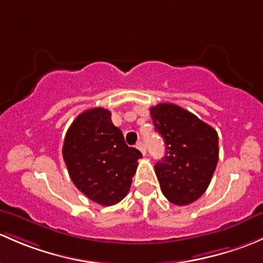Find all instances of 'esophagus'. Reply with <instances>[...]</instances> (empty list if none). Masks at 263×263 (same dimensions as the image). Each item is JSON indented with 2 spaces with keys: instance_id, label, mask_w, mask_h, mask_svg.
Returning <instances> with one entry per match:
<instances>
[{
  "instance_id": "esophagus-1",
  "label": "esophagus",
  "mask_w": 263,
  "mask_h": 263,
  "mask_svg": "<svg viewBox=\"0 0 263 263\" xmlns=\"http://www.w3.org/2000/svg\"><path fill=\"white\" fill-rule=\"evenodd\" d=\"M137 148L140 152H142L143 156H145V154H147V149H145V145H144V143H143V142H138L137 143Z\"/></svg>"
}]
</instances>
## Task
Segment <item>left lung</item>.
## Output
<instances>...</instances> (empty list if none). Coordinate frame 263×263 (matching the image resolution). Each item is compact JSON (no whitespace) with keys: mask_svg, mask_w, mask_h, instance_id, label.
Here are the masks:
<instances>
[{"mask_svg":"<svg viewBox=\"0 0 263 263\" xmlns=\"http://www.w3.org/2000/svg\"><path fill=\"white\" fill-rule=\"evenodd\" d=\"M166 156L154 166L162 194L175 205H189L209 186L219 158L218 133L196 115L173 104L151 107Z\"/></svg>","mask_w":263,"mask_h":263,"instance_id":"left-lung-1","label":"left lung"}]
</instances>
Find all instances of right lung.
I'll return each instance as SVG.
<instances>
[{
  "label": "right lung",
  "mask_w": 263,
  "mask_h": 263,
  "mask_svg": "<svg viewBox=\"0 0 263 263\" xmlns=\"http://www.w3.org/2000/svg\"><path fill=\"white\" fill-rule=\"evenodd\" d=\"M63 158L76 187L92 201L111 206L129 192L142 153L126 145L109 110L93 107L69 126Z\"/></svg>",
  "instance_id": "right-lung-1"
}]
</instances>
